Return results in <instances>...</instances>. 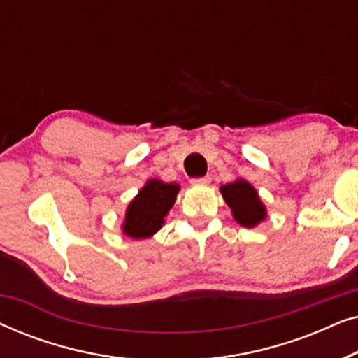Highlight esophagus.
Listing matches in <instances>:
<instances>
[{
    "label": "esophagus",
    "instance_id": "1",
    "mask_svg": "<svg viewBox=\"0 0 358 358\" xmlns=\"http://www.w3.org/2000/svg\"><path fill=\"white\" fill-rule=\"evenodd\" d=\"M210 180H212V178H210V176H202V178L190 179V184H192V185H208Z\"/></svg>",
    "mask_w": 358,
    "mask_h": 358
}]
</instances>
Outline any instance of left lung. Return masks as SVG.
I'll list each match as a JSON object with an SVG mask.
<instances>
[{"instance_id":"obj_1","label":"left lung","mask_w":358,"mask_h":358,"mask_svg":"<svg viewBox=\"0 0 358 358\" xmlns=\"http://www.w3.org/2000/svg\"><path fill=\"white\" fill-rule=\"evenodd\" d=\"M224 202L233 210V217L246 228L256 227L266 218V207L257 197V192L246 180L239 179L231 184L222 185Z\"/></svg>"}]
</instances>
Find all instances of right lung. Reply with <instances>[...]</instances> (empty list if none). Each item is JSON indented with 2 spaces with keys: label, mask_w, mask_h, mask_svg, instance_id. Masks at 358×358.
<instances>
[{
  "label": "right lung",
  "mask_w": 358,
  "mask_h": 358,
  "mask_svg": "<svg viewBox=\"0 0 358 358\" xmlns=\"http://www.w3.org/2000/svg\"><path fill=\"white\" fill-rule=\"evenodd\" d=\"M179 185L150 179L127 208L124 233L135 239L150 238L163 227L164 217L174 205Z\"/></svg>",
  "instance_id": "1"
}]
</instances>
